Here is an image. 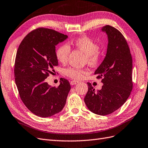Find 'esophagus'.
<instances>
[{
    "instance_id": "1",
    "label": "esophagus",
    "mask_w": 148,
    "mask_h": 148,
    "mask_svg": "<svg viewBox=\"0 0 148 148\" xmlns=\"http://www.w3.org/2000/svg\"><path fill=\"white\" fill-rule=\"evenodd\" d=\"M77 83H78V81H76V80H72L70 82V84L71 85H76Z\"/></svg>"
}]
</instances>
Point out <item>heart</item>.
<instances>
[{"instance_id":"1","label":"heart","mask_w":148,"mask_h":148,"mask_svg":"<svg viewBox=\"0 0 148 148\" xmlns=\"http://www.w3.org/2000/svg\"><path fill=\"white\" fill-rule=\"evenodd\" d=\"M71 44L85 54V61L90 65L95 66L100 63L102 57L98 51L99 45L93 39L86 36L78 37L71 42ZM70 53V47L66 44L62 45L56 51V57L60 62L65 64L67 62ZM85 73H86L85 70L75 67H69L65 70V74L67 77L75 79L82 78Z\"/></svg>"}]
</instances>
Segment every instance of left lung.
<instances>
[{"label":"left lung","mask_w":148,"mask_h":148,"mask_svg":"<svg viewBox=\"0 0 148 148\" xmlns=\"http://www.w3.org/2000/svg\"><path fill=\"white\" fill-rule=\"evenodd\" d=\"M102 32L108 36L107 51L105 58L96 70L97 78H102L100 90L88 82V90L85 101L93 113L107 115L119 109L126 102L133 89V60L130 50L123 34L114 27L104 26Z\"/></svg>","instance_id":"1"}]
</instances>
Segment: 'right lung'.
Returning a JSON list of instances; mask_svg holds the SVG:
<instances>
[{
    "instance_id": "1",
    "label": "right lung",
    "mask_w": 148,
    "mask_h": 148,
    "mask_svg": "<svg viewBox=\"0 0 148 148\" xmlns=\"http://www.w3.org/2000/svg\"><path fill=\"white\" fill-rule=\"evenodd\" d=\"M68 36L54 30L38 28L32 31L20 44L16 54L14 77L20 97L32 113L47 118L63 110L71 89L62 78L58 87L46 82L58 65L55 46Z\"/></svg>"
}]
</instances>
